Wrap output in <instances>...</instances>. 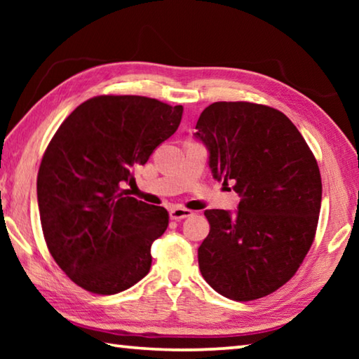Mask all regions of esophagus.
I'll return each instance as SVG.
<instances>
[{
	"instance_id": "esophagus-1",
	"label": "esophagus",
	"mask_w": 359,
	"mask_h": 359,
	"mask_svg": "<svg viewBox=\"0 0 359 359\" xmlns=\"http://www.w3.org/2000/svg\"><path fill=\"white\" fill-rule=\"evenodd\" d=\"M193 215V212L191 210H188V209H185V208H172L171 210H169V217L172 218V220H184V218H188V217H191Z\"/></svg>"
}]
</instances>
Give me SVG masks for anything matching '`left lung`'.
<instances>
[{
    "label": "left lung",
    "mask_w": 359,
    "mask_h": 359,
    "mask_svg": "<svg viewBox=\"0 0 359 359\" xmlns=\"http://www.w3.org/2000/svg\"><path fill=\"white\" fill-rule=\"evenodd\" d=\"M194 137L209 154L214 179L234 184L238 210H205L210 224L198 248L204 280L234 301L271 294L294 276L311 248L321 205L317 160L277 109L214 102Z\"/></svg>",
    "instance_id": "8db88e82"
}]
</instances>
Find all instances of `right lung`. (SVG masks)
<instances>
[{
    "label": "right lung",
    "instance_id": "obj_1",
    "mask_svg": "<svg viewBox=\"0 0 359 359\" xmlns=\"http://www.w3.org/2000/svg\"><path fill=\"white\" fill-rule=\"evenodd\" d=\"M182 114L145 96H96L52 137L38 172L41 224L48 252L79 287L115 294L149 274L150 247L169 215L123 185L177 131Z\"/></svg>",
    "mask_w": 359,
    "mask_h": 359
}]
</instances>
